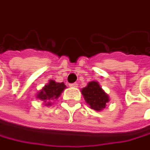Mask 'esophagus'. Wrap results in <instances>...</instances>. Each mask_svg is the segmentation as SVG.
Segmentation results:
<instances>
[{
	"mask_svg": "<svg viewBox=\"0 0 150 150\" xmlns=\"http://www.w3.org/2000/svg\"><path fill=\"white\" fill-rule=\"evenodd\" d=\"M69 86L71 87H77L78 86V84L77 83H72V84H69Z\"/></svg>",
	"mask_w": 150,
	"mask_h": 150,
	"instance_id": "34e87169",
	"label": "esophagus"
}]
</instances>
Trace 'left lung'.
<instances>
[{
    "mask_svg": "<svg viewBox=\"0 0 150 150\" xmlns=\"http://www.w3.org/2000/svg\"><path fill=\"white\" fill-rule=\"evenodd\" d=\"M81 92L86 101L91 106V108L96 111H101L105 108L106 104L109 101L108 95L96 81L88 83L87 86L83 88Z\"/></svg>",
    "mask_w": 150,
    "mask_h": 150,
    "instance_id": "obj_1",
    "label": "left lung"
}]
</instances>
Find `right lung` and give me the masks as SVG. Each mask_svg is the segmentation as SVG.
Wrapping results in <instances>:
<instances>
[{"label": "right lung", "mask_w": 150, "mask_h": 150, "mask_svg": "<svg viewBox=\"0 0 150 150\" xmlns=\"http://www.w3.org/2000/svg\"><path fill=\"white\" fill-rule=\"evenodd\" d=\"M66 87L64 83H57L54 81H50L48 85H46L38 95V98L44 101V102H49L50 100L57 99L62 93L64 89ZM50 105V103H48Z\"/></svg>", "instance_id": "1"}]
</instances>
